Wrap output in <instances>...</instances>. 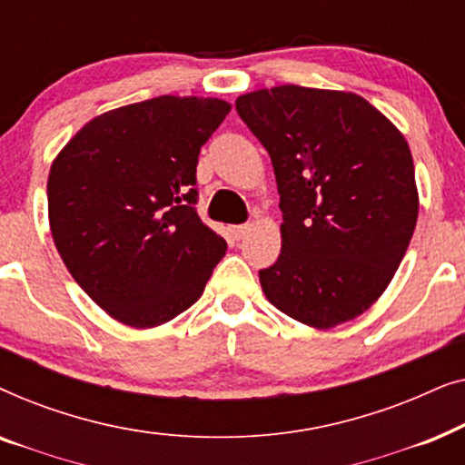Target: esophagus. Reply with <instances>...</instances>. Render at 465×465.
I'll return each mask as SVG.
<instances>
[{"label":"esophagus","instance_id":"esophagus-1","mask_svg":"<svg viewBox=\"0 0 465 465\" xmlns=\"http://www.w3.org/2000/svg\"><path fill=\"white\" fill-rule=\"evenodd\" d=\"M247 231H250V224H237V226H231V232L234 239H243Z\"/></svg>","mask_w":465,"mask_h":465}]
</instances>
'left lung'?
Returning <instances> with one entry per match:
<instances>
[{"label": "left lung", "instance_id": "obj_1", "mask_svg": "<svg viewBox=\"0 0 465 465\" xmlns=\"http://www.w3.org/2000/svg\"><path fill=\"white\" fill-rule=\"evenodd\" d=\"M269 152L283 213L282 253L260 283L282 313L332 328L390 285L417 224L409 143L360 94L275 86L237 99Z\"/></svg>", "mask_w": 465, "mask_h": 465}]
</instances>
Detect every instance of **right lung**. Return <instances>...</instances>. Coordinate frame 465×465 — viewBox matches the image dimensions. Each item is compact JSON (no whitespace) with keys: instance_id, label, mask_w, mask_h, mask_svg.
Returning a JSON list of instances; mask_svg holds the SVG:
<instances>
[{"instance_id":"1","label":"right lung","mask_w":465,"mask_h":465,"mask_svg":"<svg viewBox=\"0 0 465 465\" xmlns=\"http://www.w3.org/2000/svg\"><path fill=\"white\" fill-rule=\"evenodd\" d=\"M231 105L154 97L82 126L50 167L56 250L114 320L152 328L199 301L226 241L196 213V163Z\"/></svg>"}]
</instances>
